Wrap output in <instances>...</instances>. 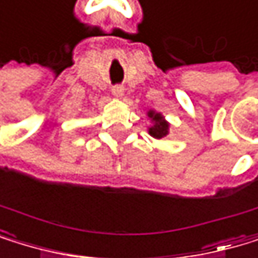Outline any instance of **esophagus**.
Wrapping results in <instances>:
<instances>
[{
    "mask_svg": "<svg viewBox=\"0 0 258 258\" xmlns=\"http://www.w3.org/2000/svg\"><path fill=\"white\" fill-rule=\"evenodd\" d=\"M110 92H112V95H113L115 98H121L123 94H124V89H123L121 86H113V87L110 89Z\"/></svg>",
    "mask_w": 258,
    "mask_h": 258,
    "instance_id": "obj_1",
    "label": "esophagus"
}]
</instances>
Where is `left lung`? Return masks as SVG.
Masks as SVG:
<instances>
[{
  "label": "left lung",
  "instance_id": "1",
  "mask_svg": "<svg viewBox=\"0 0 258 258\" xmlns=\"http://www.w3.org/2000/svg\"><path fill=\"white\" fill-rule=\"evenodd\" d=\"M148 117L151 120V126L148 127V132L151 137L157 138V140H161L164 138L167 134H169V123L166 121V118L163 117V115L154 109L148 110Z\"/></svg>",
  "mask_w": 258,
  "mask_h": 258
}]
</instances>
